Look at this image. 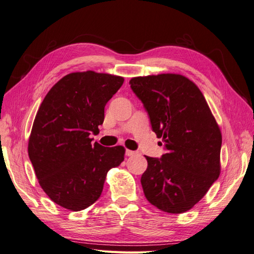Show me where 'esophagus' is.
Wrapping results in <instances>:
<instances>
[{"mask_svg":"<svg viewBox=\"0 0 254 254\" xmlns=\"http://www.w3.org/2000/svg\"><path fill=\"white\" fill-rule=\"evenodd\" d=\"M134 155H136V151L129 150V149L126 150V156H127V157H132V156H134Z\"/></svg>","mask_w":254,"mask_h":254,"instance_id":"obj_1","label":"esophagus"}]
</instances>
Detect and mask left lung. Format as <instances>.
Segmentation results:
<instances>
[{
    "label": "left lung",
    "mask_w": 254,
    "mask_h": 254,
    "mask_svg": "<svg viewBox=\"0 0 254 254\" xmlns=\"http://www.w3.org/2000/svg\"><path fill=\"white\" fill-rule=\"evenodd\" d=\"M129 84L166 150L161 158L145 156V197L161 211L187 212L219 177L220 129L201 91L182 75L134 77Z\"/></svg>",
    "instance_id": "obj_1"
}]
</instances>
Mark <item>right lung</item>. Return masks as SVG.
I'll list each match as a JSON object with an SVG mask.
<instances>
[{
    "instance_id": "obj_1",
    "label": "right lung",
    "mask_w": 254,
    "mask_h": 254,
    "mask_svg": "<svg viewBox=\"0 0 254 254\" xmlns=\"http://www.w3.org/2000/svg\"><path fill=\"white\" fill-rule=\"evenodd\" d=\"M124 78L93 71L67 74L49 91L38 110L28 156L40 187L52 200L71 211L93 204L106 176L124 161L123 146L92 144L105 106Z\"/></svg>"
}]
</instances>
